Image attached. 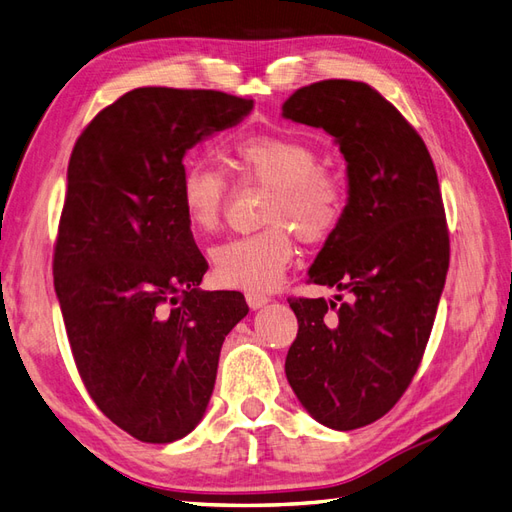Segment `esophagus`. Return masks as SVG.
<instances>
[{
  "instance_id": "34e87169",
  "label": "esophagus",
  "mask_w": 512,
  "mask_h": 512,
  "mask_svg": "<svg viewBox=\"0 0 512 512\" xmlns=\"http://www.w3.org/2000/svg\"><path fill=\"white\" fill-rule=\"evenodd\" d=\"M268 296L266 294H259V292H246V303H248V307L251 309H259V307H264V305H268Z\"/></svg>"
}]
</instances>
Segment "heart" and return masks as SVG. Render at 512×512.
Instances as JSON below:
<instances>
[{"label":"heart","instance_id":"heart-1","mask_svg":"<svg viewBox=\"0 0 512 512\" xmlns=\"http://www.w3.org/2000/svg\"><path fill=\"white\" fill-rule=\"evenodd\" d=\"M231 162L246 181L270 188L261 209L266 227L212 248V274L225 287L266 292L277 287L294 259V242L329 240L346 216L344 183L320 168L318 151L290 134H253L231 147ZM227 179L216 166L201 160L186 162L179 181V201L188 225L212 233L222 220Z\"/></svg>","mask_w":512,"mask_h":512}]
</instances>
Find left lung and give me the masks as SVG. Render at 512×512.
Masks as SVG:
<instances>
[{"mask_svg": "<svg viewBox=\"0 0 512 512\" xmlns=\"http://www.w3.org/2000/svg\"><path fill=\"white\" fill-rule=\"evenodd\" d=\"M283 116L322 127L348 164L346 216L309 268V281L348 300L287 298L298 333L285 374L313 419L355 430L402 398L437 316L450 266L437 170L422 136L365 82L298 88Z\"/></svg>", "mask_w": 512, "mask_h": 512, "instance_id": "1", "label": "left lung"}]
</instances>
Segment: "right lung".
<instances>
[{
  "label": "right lung",
  "instance_id": "add662e5",
  "mask_svg": "<svg viewBox=\"0 0 512 512\" xmlns=\"http://www.w3.org/2000/svg\"><path fill=\"white\" fill-rule=\"evenodd\" d=\"M253 99L147 86L103 108L77 138L54 246L73 359L99 411L144 443L201 422L220 348L248 305L203 292L207 261L179 201L183 155L238 125Z\"/></svg>",
  "mask_w": 512,
  "mask_h": 512
}]
</instances>
